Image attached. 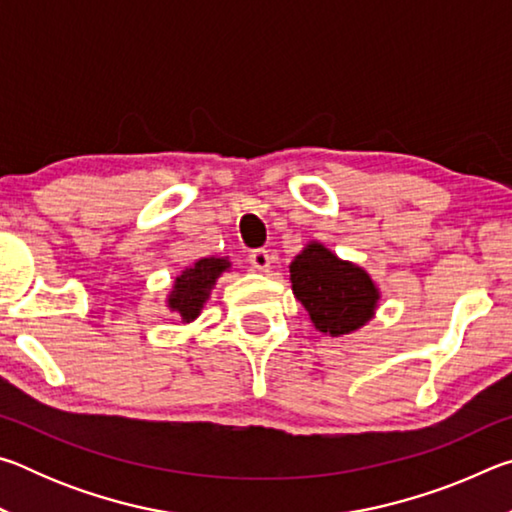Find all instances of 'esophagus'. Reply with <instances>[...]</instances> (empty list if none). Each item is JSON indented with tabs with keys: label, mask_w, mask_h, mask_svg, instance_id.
<instances>
[{
	"label": "esophagus",
	"mask_w": 512,
	"mask_h": 512,
	"mask_svg": "<svg viewBox=\"0 0 512 512\" xmlns=\"http://www.w3.org/2000/svg\"><path fill=\"white\" fill-rule=\"evenodd\" d=\"M248 262L250 266L257 268V271H268V268H271V255H268V250L257 248L248 255Z\"/></svg>",
	"instance_id": "obj_1"
}]
</instances>
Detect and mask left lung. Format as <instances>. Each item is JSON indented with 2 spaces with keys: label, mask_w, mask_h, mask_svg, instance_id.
<instances>
[{
  "label": "left lung",
  "mask_w": 512,
  "mask_h": 512,
  "mask_svg": "<svg viewBox=\"0 0 512 512\" xmlns=\"http://www.w3.org/2000/svg\"><path fill=\"white\" fill-rule=\"evenodd\" d=\"M291 289L318 332L343 336L375 316L379 289L361 266L311 241L291 266Z\"/></svg>",
  "instance_id": "8db88e82"
}]
</instances>
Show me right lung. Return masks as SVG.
Segmentation results:
<instances>
[{"label": "right lung", "instance_id": "add662e5", "mask_svg": "<svg viewBox=\"0 0 512 512\" xmlns=\"http://www.w3.org/2000/svg\"><path fill=\"white\" fill-rule=\"evenodd\" d=\"M230 262L223 257H203L194 266L185 268L176 277V284L167 298V305L173 314L183 318V323H192L201 314L203 305L210 298V291L216 284V277L228 271Z\"/></svg>", "mask_w": 512, "mask_h": 512}]
</instances>
